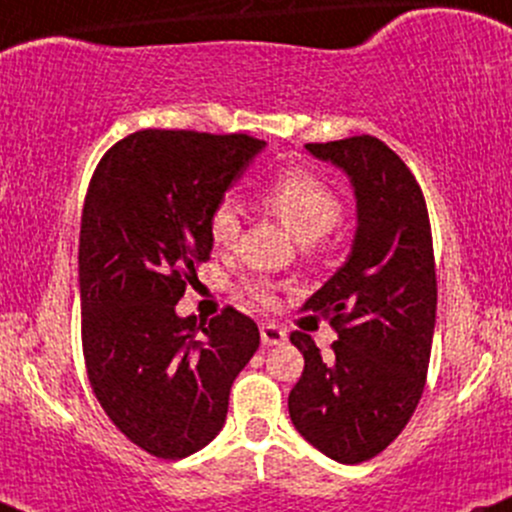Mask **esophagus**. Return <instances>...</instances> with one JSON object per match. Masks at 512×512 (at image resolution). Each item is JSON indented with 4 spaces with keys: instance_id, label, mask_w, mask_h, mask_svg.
Returning <instances> with one entry per match:
<instances>
[{
    "instance_id": "esophagus-1",
    "label": "esophagus",
    "mask_w": 512,
    "mask_h": 512,
    "mask_svg": "<svg viewBox=\"0 0 512 512\" xmlns=\"http://www.w3.org/2000/svg\"><path fill=\"white\" fill-rule=\"evenodd\" d=\"M260 335L265 345H282V342H286V330L277 323H262Z\"/></svg>"
}]
</instances>
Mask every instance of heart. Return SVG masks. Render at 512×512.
<instances>
[{"instance_id": "heart-1", "label": "heart", "mask_w": 512, "mask_h": 512, "mask_svg": "<svg viewBox=\"0 0 512 512\" xmlns=\"http://www.w3.org/2000/svg\"><path fill=\"white\" fill-rule=\"evenodd\" d=\"M262 206L279 218L301 243H316L342 221L340 194L318 174L291 167L279 172L262 194ZM240 233L238 206L230 199L218 201L209 213L213 245L230 247ZM245 291L260 303H272V284L265 279L245 282Z\"/></svg>"}]
</instances>
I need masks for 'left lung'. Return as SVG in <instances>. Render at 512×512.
Segmentation results:
<instances>
[{
	"label": "left lung",
	"mask_w": 512,
	"mask_h": 512,
	"mask_svg": "<svg viewBox=\"0 0 512 512\" xmlns=\"http://www.w3.org/2000/svg\"><path fill=\"white\" fill-rule=\"evenodd\" d=\"M306 148L352 179L359 223L345 265L301 308L338 333L333 359L323 362L311 335L291 333L306 364L289 415L320 452L359 464L401 435L423 396L437 311L430 216L418 179L379 138Z\"/></svg>",
	"instance_id": "8db88e82"
}]
</instances>
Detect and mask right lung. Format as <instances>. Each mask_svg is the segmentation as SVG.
<instances>
[{
    "instance_id": "obj_1",
    "label": "right lung",
    "mask_w": 512,
    "mask_h": 512,
    "mask_svg": "<svg viewBox=\"0 0 512 512\" xmlns=\"http://www.w3.org/2000/svg\"><path fill=\"white\" fill-rule=\"evenodd\" d=\"M265 140L145 128L106 150L80 226L82 352L94 396L133 445L160 459L206 447L260 347L226 306L209 323L174 306L209 262V213Z\"/></svg>"
}]
</instances>
